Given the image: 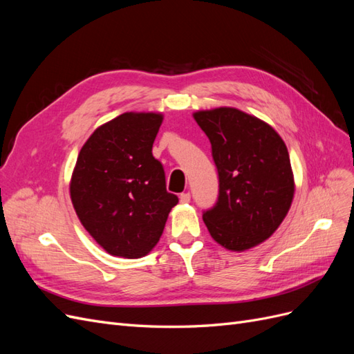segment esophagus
Returning <instances> with one entry per match:
<instances>
[{
    "label": "esophagus",
    "instance_id": "obj_1",
    "mask_svg": "<svg viewBox=\"0 0 354 354\" xmlns=\"http://www.w3.org/2000/svg\"><path fill=\"white\" fill-rule=\"evenodd\" d=\"M180 202H181V203H189V202H190V194H189V192H186V194H181V195H180Z\"/></svg>",
    "mask_w": 354,
    "mask_h": 354
}]
</instances>
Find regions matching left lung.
<instances>
[{
	"mask_svg": "<svg viewBox=\"0 0 354 354\" xmlns=\"http://www.w3.org/2000/svg\"><path fill=\"white\" fill-rule=\"evenodd\" d=\"M218 171L216 205L203 211L212 239L245 251L269 239L294 198L288 149L273 128L234 108L194 113Z\"/></svg>",
	"mask_w": 354,
	"mask_h": 354,
	"instance_id": "1",
	"label": "left lung"
}]
</instances>
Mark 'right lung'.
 <instances>
[{
	"instance_id": "obj_1",
	"label": "right lung",
	"mask_w": 354,
	"mask_h": 354,
	"mask_svg": "<svg viewBox=\"0 0 354 354\" xmlns=\"http://www.w3.org/2000/svg\"><path fill=\"white\" fill-rule=\"evenodd\" d=\"M160 124V113H122L99 127L78 155L71 180L73 208L111 255L140 259L152 251L178 202L152 155Z\"/></svg>"
}]
</instances>
